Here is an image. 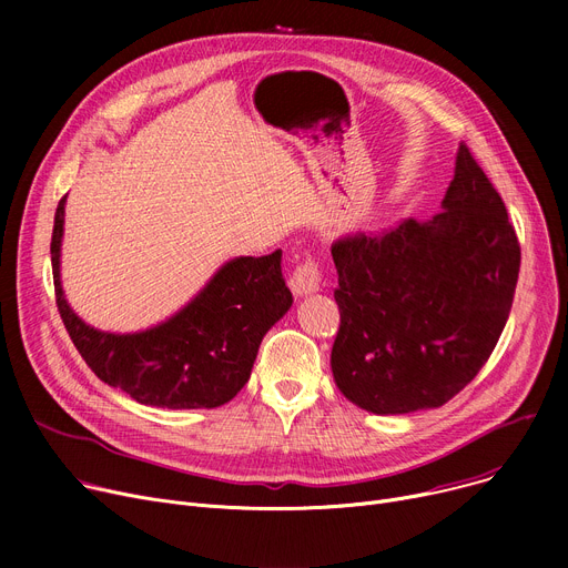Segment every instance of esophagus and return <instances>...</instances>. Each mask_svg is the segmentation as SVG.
I'll return each instance as SVG.
<instances>
[{"mask_svg":"<svg viewBox=\"0 0 568 568\" xmlns=\"http://www.w3.org/2000/svg\"><path fill=\"white\" fill-rule=\"evenodd\" d=\"M320 283H322V274H320V266L313 257H308L306 262L296 266L292 278H290V287L296 296H306V294L317 292Z\"/></svg>","mask_w":568,"mask_h":568,"instance_id":"esophagus-1","label":"esophagus"}]
</instances>
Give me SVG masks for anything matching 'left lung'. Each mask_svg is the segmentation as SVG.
<instances>
[{
    "mask_svg": "<svg viewBox=\"0 0 568 568\" xmlns=\"http://www.w3.org/2000/svg\"><path fill=\"white\" fill-rule=\"evenodd\" d=\"M336 386L373 414L442 407L476 377L509 320L520 244L490 179L458 146L442 212L332 244Z\"/></svg>",
    "mask_w": 568,
    "mask_h": 568,
    "instance_id": "left-lung-1",
    "label": "left lung"
}]
</instances>
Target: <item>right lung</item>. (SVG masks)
I'll return each instance as SVG.
<instances>
[{
  "mask_svg": "<svg viewBox=\"0 0 568 568\" xmlns=\"http://www.w3.org/2000/svg\"><path fill=\"white\" fill-rule=\"evenodd\" d=\"M64 204L67 197L57 204L50 244L57 308L97 377L142 405L168 409H212L242 392L264 334L292 306L283 253L225 262L182 311L144 332H101L80 320L64 296Z\"/></svg>",
  "mask_w": 568,
  "mask_h": 568,
  "instance_id": "1",
  "label": "right lung"
}]
</instances>
